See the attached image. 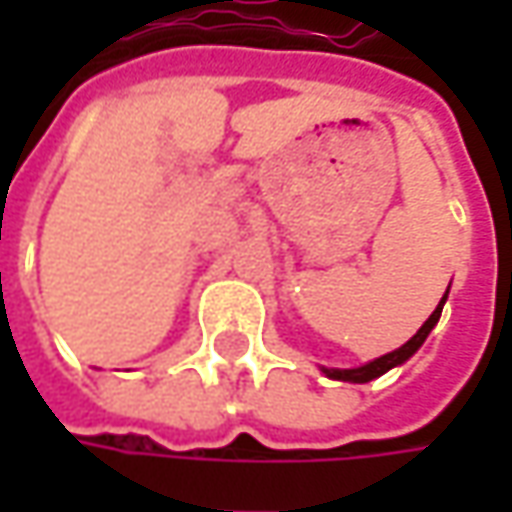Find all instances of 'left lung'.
I'll use <instances>...</instances> for the list:
<instances>
[{
    "instance_id": "1",
    "label": "left lung",
    "mask_w": 512,
    "mask_h": 512,
    "mask_svg": "<svg viewBox=\"0 0 512 512\" xmlns=\"http://www.w3.org/2000/svg\"><path fill=\"white\" fill-rule=\"evenodd\" d=\"M447 293H450V287L444 290L442 302L436 305V310L430 313V319L424 322L419 330H416V336L413 339H407V342L399 347V350H393V353H384V356H379V359H373V362L362 364V367H347V370H342V367H322V373H325L327 379H336V382H350V384H367L373 382V379H379V376H384L387 370H393V367H399V364H404L419 347L424 344V339L430 336V330L439 325V316H442V307L444 302H447Z\"/></svg>"
}]
</instances>
